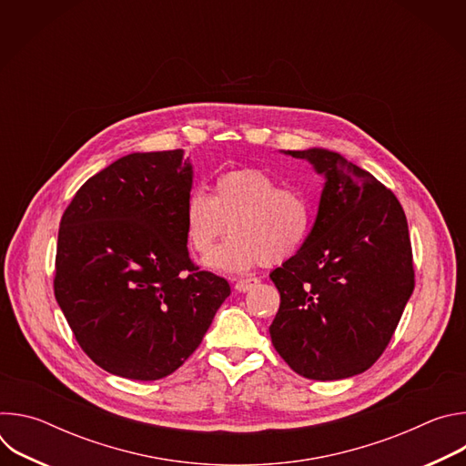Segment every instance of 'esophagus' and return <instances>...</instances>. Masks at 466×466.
I'll list each match as a JSON object with an SVG mask.
<instances>
[{"instance_id": "esophagus-1", "label": "esophagus", "mask_w": 466, "mask_h": 466, "mask_svg": "<svg viewBox=\"0 0 466 466\" xmlns=\"http://www.w3.org/2000/svg\"><path fill=\"white\" fill-rule=\"evenodd\" d=\"M259 284V280L258 279H241V280H238L236 282V291H239V293H245V291H248V289H252V288H256Z\"/></svg>"}]
</instances>
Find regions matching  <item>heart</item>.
<instances>
[{
  "instance_id": "1",
  "label": "heart",
  "mask_w": 466,
  "mask_h": 466,
  "mask_svg": "<svg viewBox=\"0 0 466 466\" xmlns=\"http://www.w3.org/2000/svg\"><path fill=\"white\" fill-rule=\"evenodd\" d=\"M187 245L207 254L225 234H232L210 252L205 263L212 269L239 273L256 263H280L308 243L315 208L311 197L299 187L282 184L254 167L221 173L214 195L193 189L184 208Z\"/></svg>"
}]
</instances>
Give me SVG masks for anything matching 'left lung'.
<instances>
[{
    "instance_id": "8db88e82",
    "label": "left lung",
    "mask_w": 466,
    "mask_h": 466,
    "mask_svg": "<svg viewBox=\"0 0 466 466\" xmlns=\"http://www.w3.org/2000/svg\"><path fill=\"white\" fill-rule=\"evenodd\" d=\"M324 175L311 236L269 277L282 360L309 380L365 372L389 345L415 288L408 219L390 189L328 149L286 151Z\"/></svg>"
}]
</instances>
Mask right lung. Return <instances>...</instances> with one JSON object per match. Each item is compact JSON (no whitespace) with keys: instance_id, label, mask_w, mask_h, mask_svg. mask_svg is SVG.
Masks as SVG:
<instances>
[{"instance_id":"obj_1","label":"right lung","mask_w":466,"mask_h":466,"mask_svg":"<svg viewBox=\"0 0 466 466\" xmlns=\"http://www.w3.org/2000/svg\"><path fill=\"white\" fill-rule=\"evenodd\" d=\"M191 182L182 149L132 153L88 178L60 219L55 299L110 374L153 381L175 372L230 295L187 254Z\"/></svg>"}]
</instances>
